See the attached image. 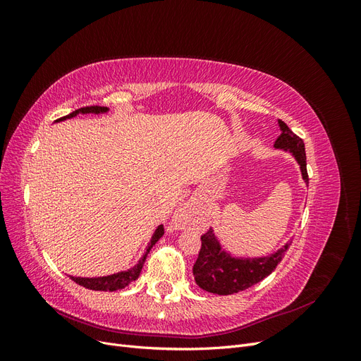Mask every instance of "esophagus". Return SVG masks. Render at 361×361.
<instances>
[{
	"instance_id": "esophagus-1",
	"label": "esophagus",
	"mask_w": 361,
	"mask_h": 361,
	"mask_svg": "<svg viewBox=\"0 0 361 361\" xmlns=\"http://www.w3.org/2000/svg\"><path fill=\"white\" fill-rule=\"evenodd\" d=\"M195 214H197V206L194 203H187L174 214V223L178 227H188L194 221Z\"/></svg>"
}]
</instances>
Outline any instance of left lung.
<instances>
[{"instance_id": "obj_1", "label": "left lung", "mask_w": 361, "mask_h": 361, "mask_svg": "<svg viewBox=\"0 0 361 361\" xmlns=\"http://www.w3.org/2000/svg\"><path fill=\"white\" fill-rule=\"evenodd\" d=\"M281 129L274 147L289 150L298 161L302 179L309 183L307 164H305L304 141L293 134L285 122L279 120ZM290 243L268 257L235 259L221 250L212 228L202 235V247L192 267V276L199 288L218 295H231L251 288L268 277L285 257Z\"/></svg>"}]
</instances>
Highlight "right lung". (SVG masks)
<instances>
[{
	"label": "right lung",
	"instance_id": "obj_1",
	"mask_svg": "<svg viewBox=\"0 0 361 361\" xmlns=\"http://www.w3.org/2000/svg\"><path fill=\"white\" fill-rule=\"evenodd\" d=\"M106 111H108L106 106H97V105H93V106H82V108H80V110H76V111H73V113H71V114H68V116H64V117L59 118V122H60V120H64V118L75 117L76 114H80V113H82V114H89V113H92V114H99V113H106ZM162 235H164V227H162V226H158V228L155 231L154 236H152L150 243H149V245H147V250H146L145 256L140 259V262H138V264H137L134 268H130V269H128V271L117 272V274H111V276H106V277H94V279L71 277V279H72L75 283H78V285H81V286H84V288H87V289H92V290H118V289H123V288H126V286L129 285V283H133L134 280L138 279L140 272H141V268H143V265H145V260H146L147 253L150 251V248L154 247V245L159 241V238H161Z\"/></svg>",
	"mask_w": 361,
	"mask_h": 361
}]
</instances>
